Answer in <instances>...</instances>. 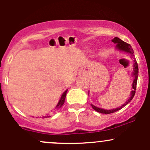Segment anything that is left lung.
<instances>
[{"instance_id":"obj_1","label":"left lung","mask_w":150,"mask_h":150,"mask_svg":"<svg viewBox=\"0 0 150 150\" xmlns=\"http://www.w3.org/2000/svg\"><path fill=\"white\" fill-rule=\"evenodd\" d=\"M112 42L115 44H116V48L117 49L121 50V51H125V52L129 53L130 55H131V58H133L134 56V52H133V49L130 46V44H128V43L123 42L122 41L121 39H120L118 37H115L112 39ZM133 76H134V80H133V83H132V91L131 92V97H130V99H128V101L125 103L122 106H120L119 108H115V109H112V110H105L103 109V108H100L94 106L93 104H91V106H92V108L95 110L97 112L101 113H104V114H108V113H112L116 112V111H118V110L121 109L122 108L124 107L125 106H126L127 104L130 102V101L132 100V98H133L134 95L135 94V89H136V85H137V77H138V65H137V63L136 61V60L134 58L133 60Z\"/></svg>"}]
</instances>
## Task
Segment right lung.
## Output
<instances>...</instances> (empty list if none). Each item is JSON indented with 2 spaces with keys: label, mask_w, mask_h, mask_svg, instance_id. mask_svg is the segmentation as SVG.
I'll return each mask as SVG.
<instances>
[{
  "label": "right lung",
  "mask_w": 150,
  "mask_h": 150,
  "mask_svg": "<svg viewBox=\"0 0 150 150\" xmlns=\"http://www.w3.org/2000/svg\"><path fill=\"white\" fill-rule=\"evenodd\" d=\"M67 91H68V90L65 91V92H63V94H62L61 99H60L59 102L58 103V105H57V106H56V108H61V106H63V104H64L65 100V97H66V93H67ZM50 116H50V114H49V113H48V114H46V115H45V116H43V117H42V118H48V117H50Z\"/></svg>",
  "instance_id": "1"
}]
</instances>
